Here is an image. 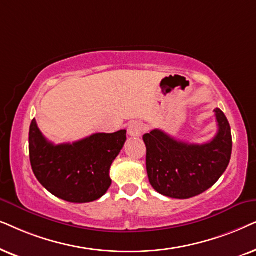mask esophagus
I'll list each match as a JSON object with an SVG mask.
<instances>
[{
	"label": "esophagus",
	"mask_w": 256,
	"mask_h": 256,
	"mask_svg": "<svg viewBox=\"0 0 256 256\" xmlns=\"http://www.w3.org/2000/svg\"><path fill=\"white\" fill-rule=\"evenodd\" d=\"M142 131H144V126L140 122H132L130 125H128V132L131 137H140Z\"/></svg>",
	"instance_id": "esophagus-1"
}]
</instances>
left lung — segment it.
<instances>
[{
	"instance_id": "8db88e82",
	"label": "left lung",
	"mask_w": 256,
	"mask_h": 256,
	"mask_svg": "<svg viewBox=\"0 0 256 256\" xmlns=\"http://www.w3.org/2000/svg\"><path fill=\"white\" fill-rule=\"evenodd\" d=\"M218 134L206 144L179 142L162 130L144 134L146 170L156 192L174 199H188L210 188L226 171L232 156L230 126L216 108Z\"/></svg>"
}]
</instances>
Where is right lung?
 Segmentation results:
<instances>
[{"label":"right lung","mask_w":256,"mask_h":256,"mask_svg":"<svg viewBox=\"0 0 256 256\" xmlns=\"http://www.w3.org/2000/svg\"><path fill=\"white\" fill-rule=\"evenodd\" d=\"M125 140L126 130H120L54 145L46 140L32 119L29 156L34 174L60 199L76 204L94 202L111 186L110 168Z\"/></svg>","instance_id":"add662e5"}]
</instances>
